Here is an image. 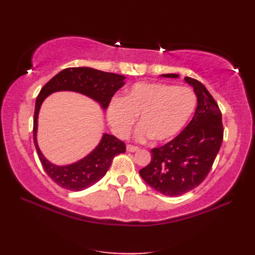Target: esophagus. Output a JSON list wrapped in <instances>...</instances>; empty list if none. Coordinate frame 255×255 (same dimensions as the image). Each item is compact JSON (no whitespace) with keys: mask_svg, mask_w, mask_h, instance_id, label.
Returning <instances> with one entry per match:
<instances>
[{"mask_svg":"<svg viewBox=\"0 0 255 255\" xmlns=\"http://www.w3.org/2000/svg\"><path fill=\"white\" fill-rule=\"evenodd\" d=\"M126 149L128 152H134V151H138L139 148L138 147H134V145H131V144H127L126 145Z\"/></svg>","mask_w":255,"mask_h":255,"instance_id":"esophagus-1","label":"esophagus"}]
</instances>
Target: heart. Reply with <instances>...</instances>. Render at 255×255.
Instances as JSON below:
<instances>
[{"instance_id": "1", "label": "heart", "mask_w": 255, "mask_h": 255, "mask_svg": "<svg viewBox=\"0 0 255 255\" xmlns=\"http://www.w3.org/2000/svg\"><path fill=\"white\" fill-rule=\"evenodd\" d=\"M197 105V97L187 86L160 82H139L129 88L124 97H114L107 108V118L119 137H126L139 116L136 138H153L166 142L176 137Z\"/></svg>"}]
</instances>
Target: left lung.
<instances>
[{"mask_svg": "<svg viewBox=\"0 0 255 255\" xmlns=\"http://www.w3.org/2000/svg\"><path fill=\"white\" fill-rule=\"evenodd\" d=\"M177 79L180 75L162 74ZM185 82L197 96L195 115L184 130L159 148L151 150L150 163L140 176L165 196H181L202 183L213 166L224 138L221 112L205 85L189 77Z\"/></svg>", "mask_w": 255, "mask_h": 255, "instance_id": "obj_1", "label": "left lung"}]
</instances>
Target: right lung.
Returning <instances> with one entry per match:
<instances>
[{
	"label": "right lung",
	"mask_w": 255,
	"mask_h": 255,
	"mask_svg": "<svg viewBox=\"0 0 255 255\" xmlns=\"http://www.w3.org/2000/svg\"><path fill=\"white\" fill-rule=\"evenodd\" d=\"M125 79L124 75L92 68H68L56 74L40 90L35 105L32 129L34 143L42 167L59 186L73 192L83 191L92 186L106 174L114 156L126 151V145L113 134L103 133L99 144L84 158L68 165L53 164L41 153L37 142L38 114L41 104L55 92L71 91L90 97L99 103L103 110H106L114 94L125 85Z\"/></svg>",
	"instance_id": "right-lung-1"
}]
</instances>
